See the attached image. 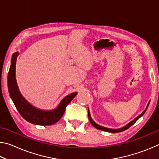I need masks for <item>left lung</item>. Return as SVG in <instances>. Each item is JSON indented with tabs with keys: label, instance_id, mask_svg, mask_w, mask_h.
<instances>
[{
	"label": "left lung",
	"instance_id": "obj_1",
	"mask_svg": "<svg viewBox=\"0 0 159 159\" xmlns=\"http://www.w3.org/2000/svg\"><path fill=\"white\" fill-rule=\"evenodd\" d=\"M149 102H149V103H148L147 106L146 107V109H144V111L142 113V114L140 115H139L138 116H137L134 119H133L132 121H130V123H128L127 125H125V126H123V127L122 128H118V129H113V128H105V127H103V126L102 125H99L98 124H97V123L94 121V120L92 119V118H91L90 116V111H89V109H88V118H89V120L90 121L91 123V124H92L94 127L96 128L97 129H99V130H103V131H106V132H109V133H119V132H122V131H124L125 130H127L128 128H129L130 127L131 125H133L134 123H135L137 120H138L139 118H140L141 116H142L144 114V113L146 112L147 109L148 108V107H149Z\"/></svg>",
	"mask_w": 159,
	"mask_h": 159
}]
</instances>
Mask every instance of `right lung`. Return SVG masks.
<instances>
[{"mask_svg":"<svg viewBox=\"0 0 159 159\" xmlns=\"http://www.w3.org/2000/svg\"><path fill=\"white\" fill-rule=\"evenodd\" d=\"M19 52H16L12 55L11 64L7 75V87L10 98L19 113L28 122L41 125L55 124L62 117L66 106L76 97L77 92L66 96L59 105L52 110H42L35 107L24 98L18 88L15 74L16 61Z\"/></svg>","mask_w":159,"mask_h":159,"instance_id":"obj_1","label":"right lung"}]
</instances>
